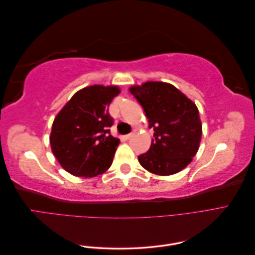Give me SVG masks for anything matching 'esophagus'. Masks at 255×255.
I'll return each instance as SVG.
<instances>
[{
	"label": "esophagus",
	"instance_id": "34e87169",
	"mask_svg": "<svg viewBox=\"0 0 255 255\" xmlns=\"http://www.w3.org/2000/svg\"><path fill=\"white\" fill-rule=\"evenodd\" d=\"M133 133H129V134H127V135H125V136H123V138H125V139L126 140H128V139H129V138H132L133 137Z\"/></svg>",
	"mask_w": 255,
	"mask_h": 255
}]
</instances>
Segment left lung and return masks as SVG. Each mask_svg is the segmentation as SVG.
Here are the masks:
<instances>
[{
    "label": "left lung",
    "mask_w": 255,
    "mask_h": 255,
    "mask_svg": "<svg viewBox=\"0 0 255 255\" xmlns=\"http://www.w3.org/2000/svg\"><path fill=\"white\" fill-rule=\"evenodd\" d=\"M154 129L150 149L138 156L140 165L158 175H171L186 167L198 152L202 125L196 104L163 82L129 88Z\"/></svg>",
    "instance_id": "1"
}]
</instances>
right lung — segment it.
Returning <instances> with one entry per match:
<instances>
[{
  "mask_svg": "<svg viewBox=\"0 0 255 255\" xmlns=\"http://www.w3.org/2000/svg\"><path fill=\"white\" fill-rule=\"evenodd\" d=\"M119 92L117 86L85 87L54 119L50 136L52 152L69 173L91 177L111 167L120 140L111 135L114 119L109 107Z\"/></svg>",
  "mask_w": 255,
  "mask_h": 255,
  "instance_id": "right-lung-1",
  "label": "right lung"
}]
</instances>
